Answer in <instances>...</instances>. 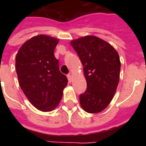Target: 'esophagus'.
Wrapping results in <instances>:
<instances>
[{
    "label": "esophagus",
    "instance_id": "1",
    "mask_svg": "<svg viewBox=\"0 0 146 146\" xmlns=\"http://www.w3.org/2000/svg\"><path fill=\"white\" fill-rule=\"evenodd\" d=\"M67 78H68V80H69V81L71 82V81H72V78H73V76H72V75L70 73V74H68V75H67Z\"/></svg>",
    "mask_w": 146,
    "mask_h": 146
}]
</instances>
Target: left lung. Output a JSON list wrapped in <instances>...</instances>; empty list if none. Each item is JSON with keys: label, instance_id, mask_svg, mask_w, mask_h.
Instances as JSON below:
<instances>
[{"label": "left lung", "instance_id": "8db88e82", "mask_svg": "<svg viewBox=\"0 0 146 146\" xmlns=\"http://www.w3.org/2000/svg\"><path fill=\"white\" fill-rule=\"evenodd\" d=\"M80 58L87 89L80 95L83 110L98 113L107 107L116 91L120 61L115 48L95 36H85L70 42Z\"/></svg>", "mask_w": 146, "mask_h": 146}]
</instances>
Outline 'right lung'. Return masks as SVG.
<instances>
[{
	"instance_id": "obj_1",
	"label": "right lung",
	"mask_w": 146,
	"mask_h": 146,
	"mask_svg": "<svg viewBox=\"0 0 146 146\" xmlns=\"http://www.w3.org/2000/svg\"><path fill=\"white\" fill-rule=\"evenodd\" d=\"M58 40L37 35L22 45L15 58L21 89L37 110L50 112L59 104L68 80L54 55Z\"/></svg>"
}]
</instances>
